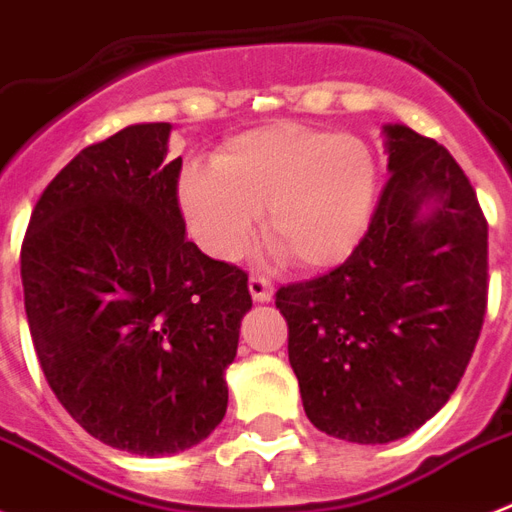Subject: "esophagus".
<instances>
[{
	"instance_id": "obj_1",
	"label": "esophagus",
	"mask_w": 512,
	"mask_h": 512,
	"mask_svg": "<svg viewBox=\"0 0 512 512\" xmlns=\"http://www.w3.org/2000/svg\"><path fill=\"white\" fill-rule=\"evenodd\" d=\"M249 295L255 303H268L273 297V284L265 276H249Z\"/></svg>"
}]
</instances>
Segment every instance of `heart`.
<instances>
[{"instance_id": "obj_1", "label": "heart", "mask_w": 512, "mask_h": 512, "mask_svg": "<svg viewBox=\"0 0 512 512\" xmlns=\"http://www.w3.org/2000/svg\"><path fill=\"white\" fill-rule=\"evenodd\" d=\"M380 167L369 143L295 122L241 132L212 170L180 180V209L199 244L236 257L265 212V241L303 271L342 263L369 231Z\"/></svg>"}]
</instances>
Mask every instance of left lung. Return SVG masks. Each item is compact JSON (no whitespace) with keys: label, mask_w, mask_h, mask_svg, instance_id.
I'll use <instances>...</instances> for the list:
<instances>
[{"label":"left lung","mask_w":512,"mask_h":512,"mask_svg":"<svg viewBox=\"0 0 512 512\" xmlns=\"http://www.w3.org/2000/svg\"><path fill=\"white\" fill-rule=\"evenodd\" d=\"M382 132L390 177L361 244L276 292L308 420L353 444L409 436L449 401L489 292V225L468 175L436 140Z\"/></svg>","instance_id":"1"}]
</instances>
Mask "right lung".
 <instances>
[{"label": "right lung", "mask_w": 512, "mask_h": 512, "mask_svg": "<svg viewBox=\"0 0 512 512\" xmlns=\"http://www.w3.org/2000/svg\"><path fill=\"white\" fill-rule=\"evenodd\" d=\"M172 124H130L52 177L20 247L36 358L90 436L177 454L220 425L247 273L185 239Z\"/></svg>", "instance_id": "add662e5"}]
</instances>
